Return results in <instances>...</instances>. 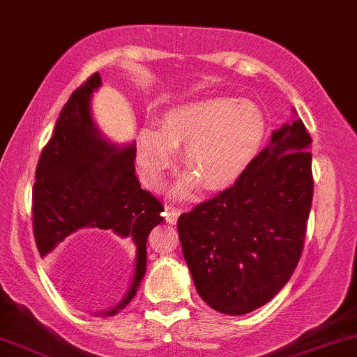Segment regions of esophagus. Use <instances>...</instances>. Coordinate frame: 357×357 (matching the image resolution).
<instances>
[{
	"label": "esophagus",
	"mask_w": 357,
	"mask_h": 357,
	"mask_svg": "<svg viewBox=\"0 0 357 357\" xmlns=\"http://www.w3.org/2000/svg\"><path fill=\"white\" fill-rule=\"evenodd\" d=\"M181 208H178V207H171V206H168L166 207V212H165V215H166V220H168L169 223H176V220H178V217L181 215Z\"/></svg>",
	"instance_id": "34e87169"
}]
</instances>
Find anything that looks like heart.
<instances>
[{"mask_svg":"<svg viewBox=\"0 0 357 357\" xmlns=\"http://www.w3.org/2000/svg\"><path fill=\"white\" fill-rule=\"evenodd\" d=\"M266 137V119L255 102L246 99L211 98L169 109L158 130L142 129L137 142V165L145 184L158 188L171 166L176 150L191 171L179 183L186 194L199 181L217 191L231 186L250 168Z\"/></svg>","mask_w":357,"mask_h":357,"instance_id":"1","label":"heart"}]
</instances>
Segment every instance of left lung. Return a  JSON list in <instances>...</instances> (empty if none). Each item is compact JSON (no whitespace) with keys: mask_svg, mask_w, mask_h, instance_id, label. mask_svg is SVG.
Listing matches in <instances>:
<instances>
[{"mask_svg":"<svg viewBox=\"0 0 357 357\" xmlns=\"http://www.w3.org/2000/svg\"><path fill=\"white\" fill-rule=\"evenodd\" d=\"M310 144L301 119L286 123L234 186L179 215L184 259L213 310L245 315L291 279L313 199Z\"/></svg>","mask_w":357,"mask_h":357,"instance_id":"obj_1","label":"left lung"}]
</instances>
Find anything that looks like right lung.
<instances>
[{
	"instance_id": "right-lung-1",
	"label": "right lung",
	"mask_w": 357,
	"mask_h": 357,
	"mask_svg": "<svg viewBox=\"0 0 357 357\" xmlns=\"http://www.w3.org/2000/svg\"><path fill=\"white\" fill-rule=\"evenodd\" d=\"M101 86L94 73L71 96L56 119L54 135L42 150L32 188V227L40 256L84 228L111 230L135 248L129 292L106 317L116 315L135 297L146 271V238L163 220V206L140 188L135 176V145L104 139L91 117V94Z\"/></svg>"
}]
</instances>
